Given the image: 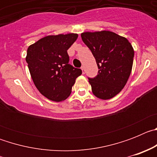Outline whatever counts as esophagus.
Returning <instances> with one entry per match:
<instances>
[{
  "mask_svg": "<svg viewBox=\"0 0 157 157\" xmlns=\"http://www.w3.org/2000/svg\"><path fill=\"white\" fill-rule=\"evenodd\" d=\"M81 69H82V74H85V71H86L85 67H84V66H82Z\"/></svg>",
  "mask_w": 157,
  "mask_h": 157,
  "instance_id": "obj_1",
  "label": "esophagus"
}]
</instances>
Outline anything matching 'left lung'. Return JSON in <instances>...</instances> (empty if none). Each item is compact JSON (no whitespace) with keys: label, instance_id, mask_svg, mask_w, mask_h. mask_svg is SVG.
<instances>
[{"label":"left lung","instance_id":"1","mask_svg":"<svg viewBox=\"0 0 157 157\" xmlns=\"http://www.w3.org/2000/svg\"><path fill=\"white\" fill-rule=\"evenodd\" d=\"M81 37L99 69L95 78H89L93 94L102 100L114 98L125 86L131 73L132 45L126 37L109 30L84 32Z\"/></svg>","mask_w":157,"mask_h":157}]
</instances>
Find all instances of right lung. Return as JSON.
Returning <instances> with one entry per match:
<instances>
[{
    "mask_svg": "<svg viewBox=\"0 0 157 157\" xmlns=\"http://www.w3.org/2000/svg\"><path fill=\"white\" fill-rule=\"evenodd\" d=\"M78 38L77 34L48 35L27 48L26 61L36 88L48 100L64 101L82 70L69 64L67 49Z\"/></svg>",
    "mask_w": 157,
    "mask_h": 157,
    "instance_id": "obj_1",
    "label": "right lung"
}]
</instances>
